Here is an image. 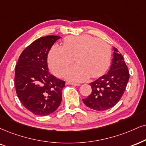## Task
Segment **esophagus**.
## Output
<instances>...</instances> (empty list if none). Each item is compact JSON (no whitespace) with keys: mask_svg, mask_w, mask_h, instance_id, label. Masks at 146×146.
Masks as SVG:
<instances>
[{"mask_svg":"<svg viewBox=\"0 0 146 146\" xmlns=\"http://www.w3.org/2000/svg\"><path fill=\"white\" fill-rule=\"evenodd\" d=\"M66 84H70V85H73V86H79L78 84L73 83V82H66Z\"/></svg>","mask_w":146,"mask_h":146,"instance_id":"esophagus-1","label":"esophagus"}]
</instances>
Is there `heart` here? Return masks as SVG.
Listing matches in <instances>:
<instances>
[{
  "label": "heart",
  "instance_id": "obj_1",
  "mask_svg": "<svg viewBox=\"0 0 146 146\" xmlns=\"http://www.w3.org/2000/svg\"><path fill=\"white\" fill-rule=\"evenodd\" d=\"M76 64L64 72L63 76L72 82H82L103 74L110 64L111 49L104 40L90 35L71 36L64 39V45L55 44L48 56L50 69L60 75L73 62Z\"/></svg>",
  "mask_w": 146,
  "mask_h": 146
}]
</instances>
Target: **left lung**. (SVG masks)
<instances>
[{
	"label": "left lung",
	"mask_w": 146,
	"mask_h": 146,
	"mask_svg": "<svg viewBox=\"0 0 146 146\" xmlns=\"http://www.w3.org/2000/svg\"><path fill=\"white\" fill-rule=\"evenodd\" d=\"M113 58L108 72L90 83L92 92L82 102L89 108L104 111L111 108L123 96L129 72L123 55L113 47Z\"/></svg>",
	"instance_id": "1"
}]
</instances>
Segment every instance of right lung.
Instances as JSON below:
<instances>
[{"instance_id":"right-lung-1","label":"right lung","mask_w":146,"mask_h":146,"mask_svg":"<svg viewBox=\"0 0 146 146\" xmlns=\"http://www.w3.org/2000/svg\"><path fill=\"white\" fill-rule=\"evenodd\" d=\"M46 36L34 41L23 50L15 70L17 97L34 114L46 116L60 105L65 81L48 72L47 55L54 43L60 38Z\"/></svg>"}]
</instances>
